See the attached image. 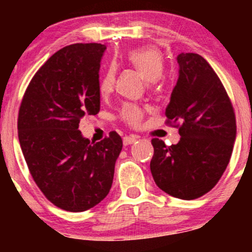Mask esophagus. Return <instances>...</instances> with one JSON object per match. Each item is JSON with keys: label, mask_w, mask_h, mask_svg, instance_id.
I'll return each instance as SVG.
<instances>
[{"label": "esophagus", "mask_w": 252, "mask_h": 252, "mask_svg": "<svg viewBox=\"0 0 252 252\" xmlns=\"http://www.w3.org/2000/svg\"><path fill=\"white\" fill-rule=\"evenodd\" d=\"M138 137H136V136H126V137L123 138V144L124 146H129V144H132L135 143L136 141H137Z\"/></svg>", "instance_id": "esophagus-1"}]
</instances>
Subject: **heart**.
Listing matches in <instances>:
<instances>
[{
  "label": "heart",
  "mask_w": 252,
  "mask_h": 252,
  "mask_svg": "<svg viewBox=\"0 0 252 252\" xmlns=\"http://www.w3.org/2000/svg\"><path fill=\"white\" fill-rule=\"evenodd\" d=\"M126 62L140 72L148 82H156L163 73L162 54L154 46H144L131 50L126 54ZM115 79L116 70L110 67L99 84V92L102 96H108L114 90ZM142 110L134 104H126L121 110V118L131 126H137L142 120Z\"/></svg>",
  "instance_id": "heart-1"
}]
</instances>
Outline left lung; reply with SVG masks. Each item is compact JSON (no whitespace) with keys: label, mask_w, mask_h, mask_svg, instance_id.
Listing matches in <instances>:
<instances>
[{"label":"left lung","mask_w":252,"mask_h":252,"mask_svg":"<svg viewBox=\"0 0 252 252\" xmlns=\"http://www.w3.org/2000/svg\"><path fill=\"white\" fill-rule=\"evenodd\" d=\"M179 77L166 116L181 138L166 146L153 138L150 172L160 189L192 200L204 195L226 169L236 141V118L226 91L210 63L195 53L176 57Z\"/></svg>","instance_id":"left-lung-1"}]
</instances>
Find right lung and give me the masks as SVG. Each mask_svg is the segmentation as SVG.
Wrapping results in <instances>:
<instances>
[{"label": "right lung", "mask_w": 252, "mask_h": 252, "mask_svg": "<svg viewBox=\"0 0 252 252\" xmlns=\"http://www.w3.org/2000/svg\"><path fill=\"white\" fill-rule=\"evenodd\" d=\"M106 47L74 43L54 53L31 80L17 130L25 160L46 198L60 209L83 212L112 186L123 142L116 131L90 143L82 118L100 108L99 70Z\"/></svg>", "instance_id": "right-lung-1"}]
</instances>
